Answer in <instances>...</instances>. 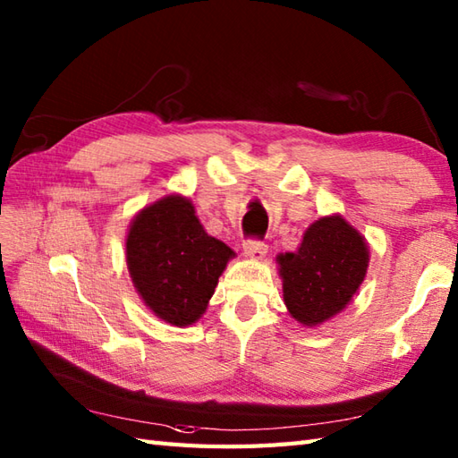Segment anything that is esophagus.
Instances as JSON below:
<instances>
[{
    "label": "esophagus",
    "mask_w": 458,
    "mask_h": 458,
    "mask_svg": "<svg viewBox=\"0 0 458 458\" xmlns=\"http://www.w3.org/2000/svg\"><path fill=\"white\" fill-rule=\"evenodd\" d=\"M244 251H246V256H250V258H254V259H261V258L266 256L267 246H266L264 242H261V240L250 238V240H244Z\"/></svg>",
    "instance_id": "34e87169"
}]
</instances>
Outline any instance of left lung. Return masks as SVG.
<instances>
[{"label":"left lung","instance_id":"8db88e82","mask_svg":"<svg viewBox=\"0 0 458 458\" xmlns=\"http://www.w3.org/2000/svg\"><path fill=\"white\" fill-rule=\"evenodd\" d=\"M289 313L307 327L343 310L364 281L368 246L340 216L320 218L305 232L295 254L279 256Z\"/></svg>","mask_w":458,"mask_h":458}]
</instances>
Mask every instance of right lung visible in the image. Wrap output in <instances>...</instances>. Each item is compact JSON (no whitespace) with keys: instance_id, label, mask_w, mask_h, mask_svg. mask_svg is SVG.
<instances>
[{"instance_id":"right-lung-1","label":"right lung","mask_w":458,"mask_h":458,"mask_svg":"<svg viewBox=\"0 0 458 458\" xmlns=\"http://www.w3.org/2000/svg\"><path fill=\"white\" fill-rule=\"evenodd\" d=\"M232 256L224 242L204 232L182 197H165L141 210L125 242L135 289L155 315L174 327H187L204 313Z\"/></svg>"}]
</instances>
